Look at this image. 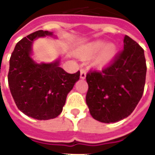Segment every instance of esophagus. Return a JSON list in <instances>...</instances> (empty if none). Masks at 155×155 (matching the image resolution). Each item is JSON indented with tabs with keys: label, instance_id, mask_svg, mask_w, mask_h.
Returning a JSON list of instances; mask_svg holds the SVG:
<instances>
[{
	"label": "esophagus",
	"instance_id": "esophagus-1",
	"mask_svg": "<svg viewBox=\"0 0 155 155\" xmlns=\"http://www.w3.org/2000/svg\"><path fill=\"white\" fill-rule=\"evenodd\" d=\"M86 76V72L85 70H81V79H85Z\"/></svg>",
	"mask_w": 155,
	"mask_h": 155
}]
</instances>
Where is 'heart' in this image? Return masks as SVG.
Returning a JSON list of instances; mask_svg holds the SVG:
<instances>
[{
	"instance_id": "b5f03b06",
	"label": "heart",
	"mask_w": 155,
	"mask_h": 155,
	"mask_svg": "<svg viewBox=\"0 0 155 155\" xmlns=\"http://www.w3.org/2000/svg\"><path fill=\"white\" fill-rule=\"evenodd\" d=\"M98 52L99 54L95 59V63L100 66H102L105 64H107L114 58L117 53V48L113 44H106L104 41L97 40L93 43H91L85 47L84 50V55L92 56L97 54Z\"/></svg>"
}]
</instances>
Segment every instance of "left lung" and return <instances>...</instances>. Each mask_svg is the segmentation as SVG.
Returning a JSON list of instances; mask_svg holds the SVG:
<instances>
[{
    "label": "left lung",
    "instance_id": "left-lung-1",
    "mask_svg": "<svg viewBox=\"0 0 155 155\" xmlns=\"http://www.w3.org/2000/svg\"><path fill=\"white\" fill-rule=\"evenodd\" d=\"M123 49L101 70L86 74V104L94 119L115 123L134 111L142 98L146 79L144 52L130 37H124Z\"/></svg>",
    "mask_w": 155,
    "mask_h": 155
}]
</instances>
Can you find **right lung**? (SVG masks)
<instances>
[{"label": "right lung", "mask_w": 155, "mask_h": 155, "mask_svg": "<svg viewBox=\"0 0 155 155\" xmlns=\"http://www.w3.org/2000/svg\"><path fill=\"white\" fill-rule=\"evenodd\" d=\"M52 35L39 30L21 39L10 58L8 85L18 109L38 120L54 118L61 113L68 93L80 79V71L69 74L59 61L38 64L30 58L33 40Z\"/></svg>", "instance_id": "1"}]
</instances>
